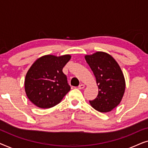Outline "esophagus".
<instances>
[{
  "mask_svg": "<svg viewBox=\"0 0 148 148\" xmlns=\"http://www.w3.org/2000/svg\"><path fill=\"white\" fill-rule=\"evenodd\" d=\"M85 88V85L84 84H80L79 86H78V88L79 89V90H82V89H84Z\"/></svg>",
  "mask_w": 148,
  "mask_h": 148,
  "instance_id": "esophagus-1",
  "label": "esophagus"
}]
</instances>
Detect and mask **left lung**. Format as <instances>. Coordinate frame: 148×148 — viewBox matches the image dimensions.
I'll use <instances>...</instances> for the list:
<instances>
[{
	"instance_id": "1",
	"label": "left lung",
	"mask_w": 148,
	"mask_h": 148,
	"mask_svg": "<svg viewBox=\"0 0 148 148\" xmlns=\"http://www.w3.org/2000/svg\"><path fill=\"white\" fill-rule=\"evenodd\" d=\"M96 77L98 94L90 104L100 112H108L120 104L125 91L122 70L114 58L104 52L85 56Z\"/></svg>"
}]
</instances>
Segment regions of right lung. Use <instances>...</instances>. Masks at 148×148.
I'll use <instances>...</instances> for the list:
<instances>
[{
	"instance_id": "1",
	"label": "right lung",
	"mask_w": 148,
	"mask_h": 148,
	"mask_svg": "<svg viewBox=\"0 0 148 148\" xmlns=\"http://www.w3.org/2000/svg\"><path fill=\"white\" fill-rule=\"evenodd\" d=\"M71 58L70 54H48L38 58L30 66L25 75V91L28 99L38 108L56 106L70 91L62 69Z\"/></svg>"
}]
</instances>
